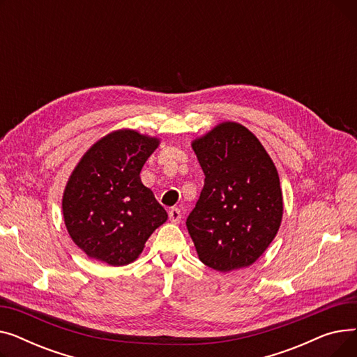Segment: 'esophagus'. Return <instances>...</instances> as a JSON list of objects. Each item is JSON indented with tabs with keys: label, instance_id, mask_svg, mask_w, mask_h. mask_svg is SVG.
I'll use <instances>...</instances> for the list:
<instances>
[{
	"label": "esophagus",
	"instance_id": "esophagus-1",
	"mask_svg": "<svg viewBox=\"0 0 357 357\" xmlns=\"http://www.w3.org/2000/svg\"><path fill=\"white\" fill-rule=\"evenodd\" d=\"M182 218V214H181V210L179 208H171L169 210V220H171L172 222H179Z\"/></svg>",
	"mask_w": 357,
	"mask_h": 357
}]
</instances>
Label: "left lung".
I'll return each instance as SVG.
<instances>
[{
  "instance_id": "1",
  "label": "left lung",
  "mask_w": 357,
  "mask_h": 357,
  "mask_svg": "<svg viewBox=\"0 0 357 357\" xmlns=\"http://www.w3.org/2000/svg\"><path fill=\"white\" fill-rule=\"evenodd\" d=\"M205 175L186 229L199 260L220 272L250 266L275 238L284 202L278 171L256 136L222 123L195 140Z\"/></svg>"
}]
</instances>
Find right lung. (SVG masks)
Wrapping results in <instances>:
<instances>
[{
	"label": "right lung",
	"instance_id": "add662e5",
	"mask_svg": "<svg viewBox=\"0 0 357 357\" xmlns=\"http://www.w3.org/2000/svg\"><path fill=\"white\" fill-rule=\"evenodd\" d=\"M158 144V139L135 130H119L98 140L75 167L62 210L69 236L89 257L111 266L128 265L167 220L140 181Z\"/></svg>",
	"mask_w": 357,
	"mask_h": 357
}]
</instances>
